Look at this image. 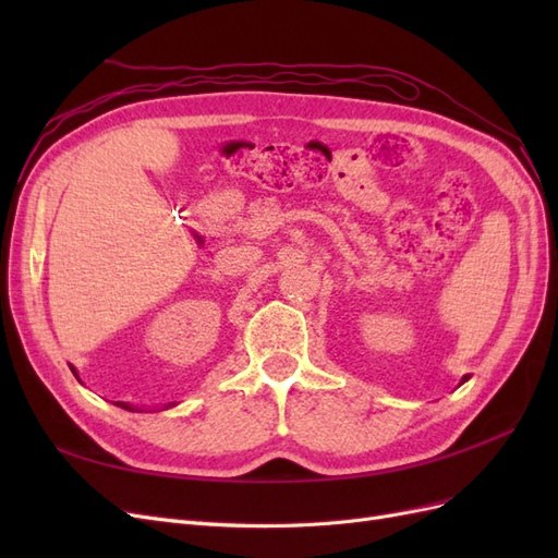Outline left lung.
<instances>
[{"label":"left lung","mask_w":558,"mask_h":558,"mask_svg":"<svg viewBox=\"0 0 558 558\" xmlns=\"http://www.w3.org/2000/svg\"><path fill=\"white\" fill-rule=\"evenodd\" d=\"M463 381H468V377H463V379H461V384H463Z\"/></svg>","instance_id":"left-lung-1"}]
</instances>
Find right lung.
Here are the masks:
<instances>
[{
    "instance_id": "add662e5",
    "label": "right lung",
    "mask_w": 558,
    "mask_h": 558,
    "mask_svg": "<svg viewBox=\"0 0 558 558\" xmlns=\"http://www.w3.org/2000/svg\"><path fill=\"white\" fill-rule=\"evenodd\" d=\"M72 373H74V377H78V375H76V369H74V367H72ZM118 404H121V408H123V410H130V412H134V408H132V404H128V402H118Z\"/></svg>"
}]
</instances>
